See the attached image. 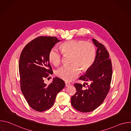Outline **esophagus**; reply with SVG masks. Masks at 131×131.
I'll return each instance as SVG.
<instances>
[{
  "instance_id": "1",
  "label": "esophagus",
  "mask_w": 131,
  "mask_h": 131,
  "mask_svg": "<svg viewBox=\"0 0 131 131\" xmlns=\"http://www.w3.org/2000/svg\"><path fill=\"white\" fill-rule=\"evenodd\" d=\"M65 86H69V85H70V83L68 82H67V81H65Z\"/></svg>"
}]
</instances>
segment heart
<instances>
[{"mask_svg": "<svg viewBox=\"0 0 131 131\" xmlns=\"http://www.w3.org/2000/svg\"><path fill=\"white\" fill-rule=\"evenodd\" d=\"M62 53L56 48H52L48 54V59L55 66H59L62 61V55L71 54L69 65H65L56 71L60 78L70 81L75 78L80 72L88 71L94 64L96 49L92 42L79 39L65 41L60 46Z\"/></svg>", "mask_w": 131, "mask_h": 131, "instance_id": "1", "label": "heart"}]
</instances>
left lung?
<instances>
[{"instance_id":"1","label":"left lung","mask_w":131,"mask_h":131,"mask_svg":"<svg viewBox=\"0 0 131 131\" xmlns=\"http://www.w3.org/2000/svg\"><path fill=\"white\" fill-rule=\"evenodd\" d=\"M93 42L97 48L94 64L79 80L90 83H74L77 92L71 97L72 106L82 113H88L99 107L104 101L110 88L113 74L111 60L106 47L96 39Z\"/></svg>"}]
</instances>
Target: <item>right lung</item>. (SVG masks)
<instances>
[{"mask_svg":"<svg viewBox=\"0 0 131 131\" xmlns=\"http://www.w3.org/2000/svg\"><path fill=\"white\" fill-rule=\"evenodd\" d=\"M60 41L55 37L40 36L28 43L21 53L18 66L21 90L29 106L36 111L51 108L58 93L65 87V82L57 77L48 85L44 82L53 73L49 52Z\"/></svg>","mask_w":131,"mask_h":131,"instance_id":"1","label":"right lung"}]
</instances>
